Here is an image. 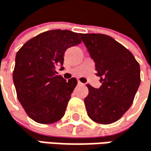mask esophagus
<instances>
[{"instance_id": "1", "label": "esophagus", "mask_w": 151, "mask_h": 151, "mask_svg": "<svg viewBox=\"0 0 151 151\" xmlns=\"http://www.w3.org/2000/svg\"><path fill=\"white\" fill-rule=\"evenodd\" d=\"M78 84H79V85H83V84H82V83H81L80 81H78Z\"/></svg>"}]
</instances>
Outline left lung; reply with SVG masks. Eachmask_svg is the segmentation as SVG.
I'll return each instance as SVG.
<instances>
[{
    "mask_svg": "<svg viewBox=\"0 0 151 151\" xmlns=\"http://www.w3.org/2000/svg\"><path fill=\"white\" fill-rule=\"evenodd\" d=\"M81 36L96 63V76L102 82L99 88L87 85L88 95L84 102L88 115L98 124H113L133 102L141 83L139 64L128 49L109 36Z\"/></svg>",
    "mask_w": 151,
    "mask_h": 151,
    "instance_id": "obj_1",
    "label": "left lung"
}]
</instances>
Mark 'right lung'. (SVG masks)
<instances>
[{"label": "right lung", "instance_id": "right-lung-1", "mask_svg": "<svg viewBox=\"0 0 151 151\" xmlns=\"http://www.w3.org/2000/svg\"><path fill=\"white\" fill-rule=\"evenodd\" d=\"M81 43V34L55 29L31 38L18 51L13 70L17 96L27 114L38 124L62 119L77 80L68 81L55 67L63 64L67 48Z\"/></svg>", "mask_w": 151, "mask_h": 151}]
</instances>
